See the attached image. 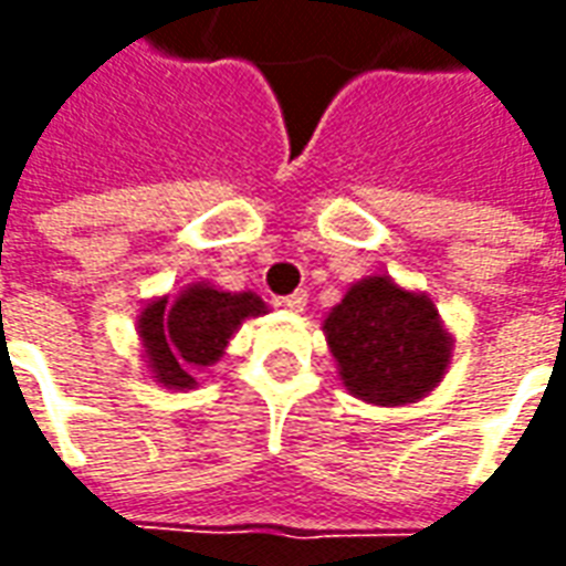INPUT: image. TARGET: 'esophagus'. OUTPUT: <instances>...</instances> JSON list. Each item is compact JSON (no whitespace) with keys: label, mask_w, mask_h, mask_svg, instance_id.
I'll return each mask as SVG.
<instances>
[{"label":"esophagus","mask_w":566,"mask_h":566,"mask_svg":"<svg viewBox=\"0 0 566 566\" xmlns=\"http://www.w3.org/2000/svg\"><path fill=\"white\" fill-rule=\"evenodd\" d=\"M306 303H308V296H306V291H296V294H291V296H284L282 300V306L287 308V312H303V308H306Z\"/></svg>","instance_id":"esophagus-1"}]
</instances>
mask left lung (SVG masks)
Masks as SVG:
<instances>
[{
  "instance_id": "left-lung-1",
  "label": "left lung",
  "mask_w": 566,
  "mask_h": 566,
  "mask_svg": "<svg viewBox=\"0 0 566 566\" xmlns=\"http://www.w3.org/2000/svg\"><path fill=\"white\" fill-rule=\"evenodd\" d=\"M321 331L345 391L373 406L418 403L446 379L454 352L437 303L385 272L352 284Z\"/></svg>"
}]
</instances>
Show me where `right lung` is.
Masks as SVG:
<instances>
[{
  "label": "right lung",
  "instance_id": "1",
  "mask_svg": "<svg viewBox=\"0 0 566 566\" xmlns=\"http://www.w3.org/2000/svg\"><path fill=\"white\" fill-rule=\"evenodd\" d=\"M270 308L251 291H221L211 282L187 284L178 296H154L136 315L142 357L150 379L190 391L197 369L221 360L233 333L248 318L266 315Z\"/></svg>",
  "mask_w": 566,
  "mask_h": 566
}]
</instances>
